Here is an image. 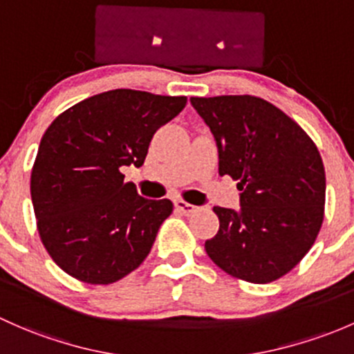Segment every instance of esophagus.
<instances>
[{"label":"esophagus","instance_id":"esophagus-1","mask_svg":"<svg viewBox=\"0 0 354 354\" xmlns=\"http://www.w3.org/2000/svg\"><path fill=\"white\" fill-rule=\"evenodd\" d=\"M174 207H176L178 212H181V214H185V215L193 214V212L196 210L195 205H192V203H188V202H183V200H176V202H174Z\"/></svg>","mask_w":354,"mask_h":354}]
</instances>
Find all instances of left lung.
I'll return each mask as SVG.
<instances>
[{
  "label": "left lung",
  "mask_w": 354,
  "mask_h": 354,
  "mask_svg": "<svg viewBox=\"0 0 354 354\" xmlns=\"http://www.w3.org/2000/svg\"><path fill=\"white\" fill-rule=\"evenodd\" d=\"M214 133L218 174L237 181L241 208L214 207L218 232L205 243L230 277L270 283L314 244L326 203V173L314 140L295 120L251 95L189 98Z\"/></svg>",
  "instance_id": "left-lung-1"
}]
</instances>
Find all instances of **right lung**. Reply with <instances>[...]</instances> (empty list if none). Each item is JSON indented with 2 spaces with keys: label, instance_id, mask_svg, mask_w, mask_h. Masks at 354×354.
Wrapping results in <instances>:
<instances>
[{
  "label": "right lung",
  "instance_id": "1",
  "mask_svg": "<svg viewBox=\"0 0 354 354\" xmlns=\"http://www.w3.org/2000/svg\"><path fill=\"white\" fill-rule=\"evenodd\" d=\"M187 96L111 89L76 103L49 125L30 176L40 241L76 280L109 285L140 266L173 212L147 200L122 169L140 167L156 130Z\"/></svg>",
  "mask_w": 354,
  "mask_h": 354
}]
</instances>
